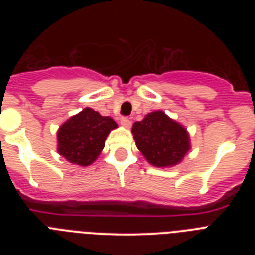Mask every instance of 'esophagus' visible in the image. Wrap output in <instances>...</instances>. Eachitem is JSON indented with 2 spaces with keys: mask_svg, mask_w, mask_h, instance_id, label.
Instances as JSON below:
<instances>
[{
  "mask_svg": "<svg viewBox=\"0 0 255 255\" xmlns=\"http://www.w3.org/2000/svg\"><path fill=\"white\" fill-rule=\"evenodd\" d=\"M120 123L121 125L125 126V128H130V126H131V120H130L129 117H121Z\"/></svg>",
  "mask_w": 255,
  "mask_h": 255,
  "instance_id": "1",
  "label": "esophagus"
}]
</instances>
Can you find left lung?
<instances>
[{
  "instance_id": "8db88e82",
  "label": "left lung",
  "mask_w": 255,
  "mask_h": 255,
  "mask_svg": "<svg viewBox=\"0 0 255 255\" xmlns=\"http://www.w3.org/2000/svg\"><path fill=\"white\" fill-rule=\"evenodd\" d=\"M132 134L138 149L157 167L175 166L190 148L185 128L162 111L150 112L134 123Z\"/></svg>"
}]
</instances>
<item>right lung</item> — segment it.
<instances>
[{"label":"right lung","mask_w":255,"mask_h":255,"mask_svg":"<svg viewBox=\"0 0 255 255\" xmlns=\"http://www.w3.org/2000/svg\"><path fill=\"white\" fill-rule=\"evenodd\" d=\"M116 128L114 119L84 108L58 130V153L71 163L89 166L100 155L110 131Z\"/></svg>","instance_id":"add662e5"}]
</instances>
